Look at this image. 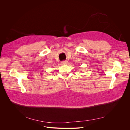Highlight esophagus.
<instances>
[{
    "mask_svg": "<svg viewBox=\"0 0 130 130\" xmlns=\"http://www.w3.org/2000/svg\"><path fill=\"white\" fill-rule=\"evenodd\" d=\"M61 63H62V64H67L68 63V61H67V60H66V61H63L61 62Z\"/></svg>",
    "mask_w": 130,
    "mask_h": 130,
    "instance_id": "obj_1",
    "label": "esophagus"
}]
</instances>
